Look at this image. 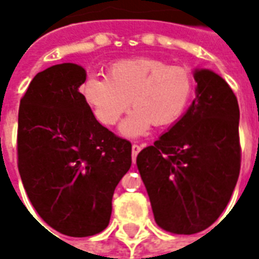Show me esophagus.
I'll return each instance as SVG.
<instances>
[{"mask_svg":"<svg viewBox=\"0 0 259 259\" xmlns=\"http://www.w3.org/2000/svg\"><path fill=\"white\" fill-rule=\"evenodd\" d=\"M142 149V145H138V144H133L132 145V156H133V161L136 160V157H137V154L141 152Z\"/></svg>","mask_w":259,"mask_h":259,"instance_id":"esophagus-1","label":"esophagus"}]
</instances>
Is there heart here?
<instances>
[{"mask_svg":"<svg viewBox=\"0 0 259 259\" xmlns=\"http://www.w3.org/2000/svg\"><path fill=\"white\" fill-rule=\"evenodd\" d=\"M193 93L192 75L183 66L153 58L118 60L107 67L106 78L89 76L82 86L87 105L97 118L114 126L133 103L122 132L140 136L152 123L166 126L183 115Z\"/></svg>","mask_w":259,"mask_h":259,"instance_id":"obj_1","label":"heart"}]
</instances>
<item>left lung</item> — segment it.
Masks as SVG:
<instances>
[{
    "label": "left lung",
    "instance_id": "8db88e82",
    "mask_svg": "<svg viewBox=\"0 0 259 259\" xmlns=\"http://www.w3.org/2000/svg\"><path fill=\"white\" fill-rule=\"evenodd\" d=\"M195 80L188 111L137 156L154 221L184 235L208 229L221 217L241 170L237 97L212 71H195Z\"/></svg>",
    "mask_w": 259,
    "mask_h": 259
}]
</instances>
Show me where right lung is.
<instances>
[{"mask_svg":"<svg viewBox=\"0 0 259 259\" xmlns=\"http://www.w3.org/2000/svg\"><path fill=\"white\" fill-rule=\"evenodd\" d=\"M86 71L72 63L38 72L20 101L17 165L30 203L68 237L107 227L114 189L132 165V144L106 129L79 93Z\"/></svg>","mask_w":259,"mask_h":259,"instance_id":"add662e5","label":"right lung"}]
</instances>
